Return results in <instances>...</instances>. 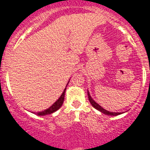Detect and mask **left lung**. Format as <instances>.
<instances>
[{
	"label": "left lung",
	"instance_id": "obj_1",
	"mask_svg": "<svg viewBox=\"0 0 150 150\" xmlns=\"http://www.w3.org/2000/svg\"><path fill=\"white\" fill-rule=\"evenodd\" d=\"M88 93V98H89V100H90V104L92 105L93 108H95L96 109H98V111H100V112L104 113V114H105V115H108V116H118L120 114V112H109V111H107L105 109H104V108L101 107L100 105H99L98 103L95 102L94 100H93V98L90 97V94L89 93V91H87Z\"/></svg>",
	"mask_w": 150,
	"mask_h": 150
}]
</instances>
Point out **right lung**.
<instances>
[{
    "instance_id": "add662e5",
    "label": "right lung",
    "mask_w": 150,
    "mask_h": 150,
    "mask_svg": "<svg viewBox=\"0 0 150 150\" xmlns=\"http://www.w3.org/2000/svg\"><path fill=\"white\" fill-rule=\"evenodd\" d=\"M65 90H66V88L64 90V92L62 93V94L60 95V97L59 98V99L56 101V102L50 106V108L45 109V110L42 111V112H35L36 115L38 116H45V115H50V114H52V113L55 112L56 111H57L59 108L62 106L63 103H64V94H65Z\"/></svg>"
}]
</instances>
